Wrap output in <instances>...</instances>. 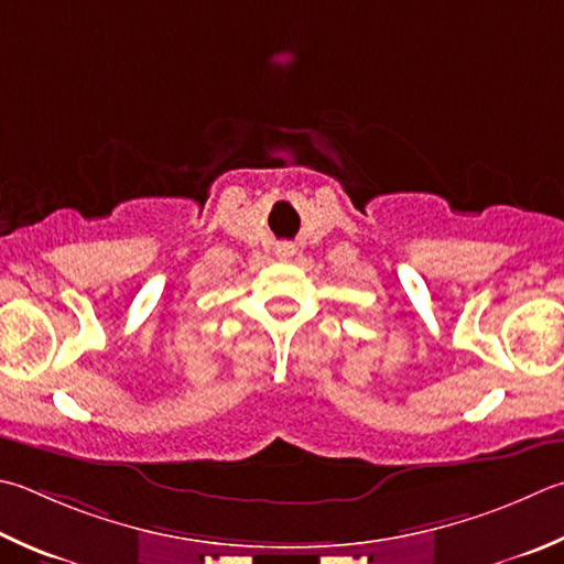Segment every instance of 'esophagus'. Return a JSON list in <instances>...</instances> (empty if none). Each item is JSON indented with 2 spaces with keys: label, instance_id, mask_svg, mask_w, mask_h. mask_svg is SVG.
Masks as SVG:
<instances>
[{
  "label": "esophagus",
  "instance_id": "obj_1",
  "mask_svg": "<svg viewBox=\"0 0 564 564\" xmlns=\"http://www.w3.org/2000/svg\"><path fill=\"white\" fill-rule=\"evenodd\" d=\"M293 253H295V247L289 241H283V243H279V247H275V256H279L281 261H289Z\"/></svg>",
  "mask_w": 564,
  "mask_h": 564
}]
</instances>
